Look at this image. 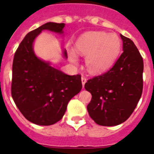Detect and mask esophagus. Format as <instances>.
Returning a JSON list of instances; mask_svg holds the SVG:
<instances>
[{
  "label": "esophagus",
  "mask_w": 154,
  "mask_h": 154,
  "mask_svg": "<svg viewBox=\"0 0 154 154\" xmlns=\"http://www.w3.org/2000/svg\"><path fill=\"white\" fill-rule=\"evenodd\" d=\"M87 79L86 78H85L84 76H82V86L84 87V85H85V83L86 82Z\"/></svg>",
  "instance_id": "34e87169"
}]
</instances>
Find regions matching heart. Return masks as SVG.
I'll use <instances>...</instances> for the list:
<instances>
[{"mask_svg":"<svg viewBox=\"0 0 154 154\" xmlns=\"http://www.w3.org/2000/svg\"><path fill=\"white\" fill-rule=\"evenodd\" d=\"M77 52L85 57V66L89 73L102 74L112 67L121 49V41L116 34L104 31H90L76 41ZM71 62L75 64L78 58L74 50L69 51Z\"/></svg>","mask_w":154,"mask_h":154,"instance_id":"obj_1","label":"heart"}]
</instances>
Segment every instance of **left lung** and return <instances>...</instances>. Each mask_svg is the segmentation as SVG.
Returning <instances> with one entry per match:
<instances>
[{
  "label": "left lung",
  "instance_id": "8db88e82",
  "mask_svg": "<svg viewBox=\"0 0 154 154\" xmlns=\"http://www.w3.org/2000/svg\"><path fill=\"white\" fill-rule=\"evenodd\" d=\"M120 37L123 51L113 66L85 84V89L92 94L87 110L100 126H117L125 122L142 95L143 58L133 41Z\"/></svg>",
  "mask_w": 154,
  "mask_h": 154
}]
</instances>
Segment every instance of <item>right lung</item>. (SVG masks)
Instances as JSON below:
<instances>
[{"mask_svg": "<svg viewBox=\"0 0 154 154\" xmlns=\"http://www.w3.org/2000/svg\"><path fill=\"white\" fill-rule=\"evenodd\" d=\"M64 23L48 22L24 37L14 54L11 95L16 106L31 123L49 126L60 120L71 99L81 91V75H69L35 55V38L44 30L63 34ZM63 56L67 52L63 50Z\"/></svg>", "mask_w": 154, "mask_h": 154, "instance_id": "obj_1", "label": "right lung"}]
</instances>
